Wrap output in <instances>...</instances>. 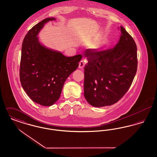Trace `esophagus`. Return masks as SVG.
Returning <instances> with one entry per match:
<instances>
[{
	"instance_id": "obj_1",
	"label": "esophagus",
	"mask_w": 157,
	"mask_h": 157,
	"mask_svg": "<svg viewBox=\"0 0 157 157\" xmlns=\"http://www.w3.org/2000/svg\"><path fill=\"white\" fill-rule=\"evenodd\" d=\"M85 61L84 60H81L79 63V68L82 69L85 67Z\"/></svg>"
}]
</instances>
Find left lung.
I'll return each mask as SVG.
<instances>
[{"mask_svg": "<svg viewBox=\"0 0 157 157\" xmlns=\"http://www.w3.org/2000/svg\"><path fill=\"white\" fill-rule=\"evenodd\" d=\"M118 44L101 51H85L84 96L93 106L117 103L130 88L137 70V48L134 40L122 27Z\"/></svg>", "mask_w": 157, "mask_h": 157, "instance_id": "1", "label": "left lung"}]
</instances>
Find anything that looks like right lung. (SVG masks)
Masks as SVG:
<instances>
[{
  "label": "right lung",
  "instance_id": "right-lung-1",
  "mask_svg": "<svg viewBox=\"0 0 157 157\" xmlns=\"http://www.w3.org/2000/svg\"><path fill=\"white\" fill-rule=\"evenodd\" d=\"M48 17L38 23L24 37L20 64V81L24 90L35 102L51 106L59 98L67 77L78 67L81 55L67 57L42 45L37 36Z\"/></svg>",
  "mask_w": 157,
  "mask_h": 157
}]
</instances>
